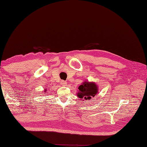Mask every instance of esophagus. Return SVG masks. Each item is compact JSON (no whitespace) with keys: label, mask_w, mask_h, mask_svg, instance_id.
<instances>
[{"label":"esophagus","mask_w":147,"mask_h":147,"mask_svg":"<svg viewBox=\"0 0 147 147\" xmlns=\"http://www.w3.org/2000/svg\"><path fill=\"white\" fill-rule=\"evenodd\" d=\"M60 84L61 86H65L66 84H67V82L65 81H64V80H61V82H60Z\"/></svg>","instance_id":"esophagus-1"}]
</instances>
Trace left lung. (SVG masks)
<instances>
[{
    "instance_id": "left-lung-1",
    "label": "left lung",
    "mask_w": 147,
    "mask_h": 147,
    "mask_svg": "<svg viewBox=\"0 0 147 147\" xmlns=\"http://www.w3.org/2000/svg\"><path fill=\"white\" fill-rule=\"evenodd\" d=\"M98 87L93 82H84L78 87V95L80 98H84L85 100H90L91 97H94L97 93Z\"/></svg>"
}]
</instances>
